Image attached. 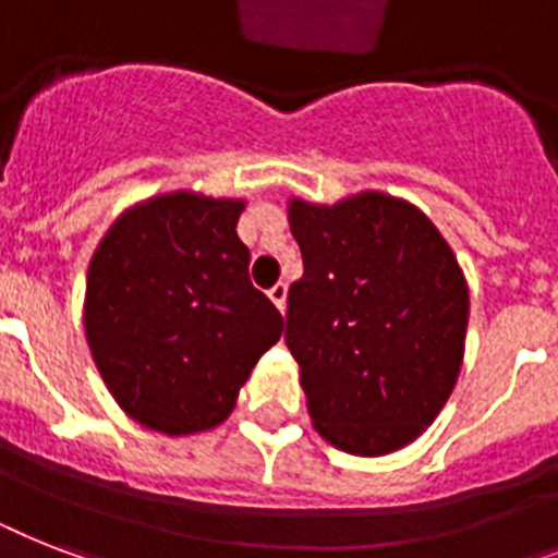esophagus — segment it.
<instances>
[{"mask_svg": "<svg viewBox=\"0 0 558 558\" xmlns=\"http://www.w3.org/2000/svg\"><path fill=\"white\" fill-rule=\"evenodd\" d=\"M287 295H289V287H287V283H283V280H278V283H275V287L269 289V298H271V301H275V306H278L280 313L287 310Z\"/></svg>", "mask_w": 558, "mask_h": 558, "instance_id": "esophagus-1", "label": "esophagus"}]
</instances>
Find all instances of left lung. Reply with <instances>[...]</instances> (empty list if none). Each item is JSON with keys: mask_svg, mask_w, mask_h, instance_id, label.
Segmentation results:
<instances>
[{"mask_svg": "<svg viewBox=\"0 0 558 558\" xmlns=\"http://www.w3.org/2000/svg\"><path fill=\"white\" fill-rule=\"evenodd\" d=\"M304 278L289 287L287 348L315 432L379 458L434 423L454 390L469 324L458 257L411 202L365 191L289 202Z\"/></svg>", "mask_w": 558, "mask_h": 558, "instance_id": "1", "label": "left lung"}]
</instances>
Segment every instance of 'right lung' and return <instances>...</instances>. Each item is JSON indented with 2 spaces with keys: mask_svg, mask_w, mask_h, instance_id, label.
I'll use <instances>...</instances> for the list:
<instances>
[{
  "mask_svg": "<svg viewBox=\"0 0 558 558\" xmlns=\"http://www.w3.org/2000/svg\"><path fill=\"white\" fill-rule=\"evenodd\" d=\"M243 199L173 191L124 210L92 254L83 327L116 402L144 428L208 432L280 339L248 280Z\"/></svg>",
  "mask_w": 558,
  "mask_h": 558,
  "instance_id": "obj_1",
  "label": "right lung"
}]
</instances>
